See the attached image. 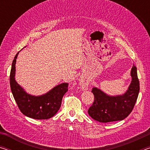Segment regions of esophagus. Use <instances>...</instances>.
<instances>
[{
	"mask_svg": "<svg viewBox=\"0 0 150 150\" xmlns=\"http://www.w3.org/2000/svg\"><path fill=\"white\" fill-rule=\"evenodd\" d=\"M88 81H87L86 80L81 79L80 81V85L83 88H87L88 87Z\"/></svg>",
	"mask_w": 150,
	"mask_h": 150,
	"instance_id": "1",
	"label": "esophagus"
}]
</instances>
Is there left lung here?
<instances>
[{"label": "left lung", "instance_id": "obj_1", "mask_svg": "<svg viewBox=\"0 0 150 150\" xmlns=\"http://www.w3.org/2000/svg\"><path fill=\"white\" fill-rule=\"evenodd\" d=\"M131 76V84L123 95L109 96L97 88H93L91 92L95 99L88 110L91 118L100 122L107 123L122 120L130 115L135 106L139 91L137 68L134 65L132 68Z\"/></svg>", "mask_w": 150, "mask_h": 150}]
</instances>
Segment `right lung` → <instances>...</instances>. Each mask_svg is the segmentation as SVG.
Returning <instances> with one entry per match:
<instances>
[{
	"instance_id": "right-lung-1",
	"label": "right lung",
	"mask_w": 150,
	"mask_h": 150,
	"mask_svg": "<svg viewBox=\"0 0 150 150\" xmlns=\"http://www.w3.org/2000/svg\"><path fill=\"white\" fill-rule=\"evenodd\" d=\"M19 52L12 62L10 74V84L14 100L21 112L28 117L43 120L49 119L57 112L62 105V98L68 91V83H62L44 95H30L14 79L15 64Z\"/></svg>"
}]
</instances>
